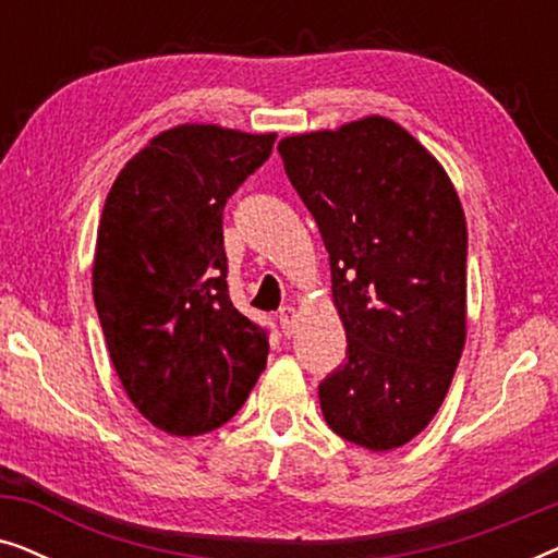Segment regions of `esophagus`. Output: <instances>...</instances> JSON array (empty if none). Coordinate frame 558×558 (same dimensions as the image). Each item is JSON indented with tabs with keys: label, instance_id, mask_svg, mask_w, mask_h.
Listing matches in <instances>:
<instances>
[{
	"label": "esophagus",
	"instance_id": "34e87169",
	"mask_svg": "<svg viewBox=\"0 0 558 558\" xmlns=\"http://www.w3.org/2000/svg\"><path fill=\"white\" fill-rule=\"evenodd\" d=\"M279 325H281V332L287 335V338H292L296 332V310L292 304H284V307L279 310Z\"/></svg>",
	"mask_w": 558,
	"mask_h": 558
}]
</instances>
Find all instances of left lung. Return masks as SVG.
Wrapping results in <instances>:
<instances>
[{
	"label": "left lung",
	"instance_id": "obj_1",
	"mask_svg": "<svg viewBox=\"0 0 558 558\" xmlns=\"http://www.w3.org/2000/svg\"><path fill=\"white\" fill-rule=\"evenodd\" d=\"M330 254L348 361L319 384L342 439L388 452L426 429L468 338V223L439 159L386 117L279 142Z\"/></svg>",
	"mask_w": 558,
	"mask_h": 558
}]
</instances>
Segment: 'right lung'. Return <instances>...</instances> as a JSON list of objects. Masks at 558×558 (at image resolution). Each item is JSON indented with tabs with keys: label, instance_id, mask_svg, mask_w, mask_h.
<instances>
[{
	"label": "right lung",
	"instance_id": "1",
	"mask_svg": "<svg viewBox=\"0 0 558 558\" xmlns=\"http://www.w3.org/2000/svg\"><path fill=\"white\" fill-rule=\"evenodd\" d=\"M274 140L172 126L106 195L90 277L106 348L136 411L172 437L226 424L266 368V330L228 296L223 208Z\"/></svg>",
	"mask_w": 558,
	"mask_h": 558
}]
</instances>
